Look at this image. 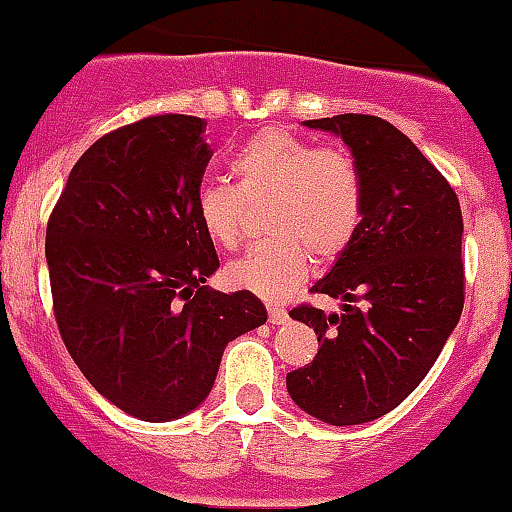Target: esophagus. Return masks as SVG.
I'll return each mask as SVG.
<instances>
[{
	"label": "esophagus",
	"mask_w": 512,
	"mask_h": 512,
	"mask_svg": "<svg viewBox=\"0 0 512 512\" xmlns=\"http://www.w3.org/2000/svg\"><path fill=\"white\" fill-rule=\"evenodd\" d=\"M268 321L273 326H283L288 321V311H283V308H268Z\"/></svg>",
	"instance_id": "1"
}]
</instances>
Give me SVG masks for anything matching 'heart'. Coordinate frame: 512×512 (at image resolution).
<instances>
[{
    "label": "heart",
    "mask_w": 512,
    "mask_h": 512,
    "mask_svg": "<svg viewBox=\"0 0 512 512\" xmlns=\"http://www.w3.org/2000/svg\"><path fill=\"white\" fill-rule=\"evenodd\" d=\"M236 186H199L196 219L221 249H236L249 206L268 204L263 244L226 266V281L266 301L291 296L316 263L338 261L356 241L366 211L361 164L341 146H318L286 129H261L231 156Z\"/></svg>",
    "instance_id": "b5f03b06"
}]
</instances>
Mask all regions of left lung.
I'll use <instances>...</instances> for the list:
<instances>
[{
	"label": "left lung",
	"instance_id": "8db88e82",
	"mask_svg": "<svg viewBox=\"0 0 512 512\" xmlns=\"http://www.w3.org/2000/svg\"><path fill=\"white\" fill-rule=\"evenodd\" d=\"M348 144L366 181L356 241L311 293L341 298L343 313L301 303L318 353L286 376L298 408L331 426L376 421L428 376L465 301L458 196L403 131L371 114L303 121Z\"/></svg>",
	"mask_w": 512,
	"mask_h": 512
}]
</instances>
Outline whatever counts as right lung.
<instances>
[{
	"instance_id": "1",
	"label": "right lung",
	"mask_w": 512,
	"mask_h": 512,
	"mask_svg": "<svg viewBox=\"0 0 512 512\" xmlns=\"http://www.w3.org/2000/svg\"><path fill=\"white\" fill-rule=\"evenodd\" d=\"M206 121L156 114L96 139L47 224L54 318L86 381L149 423L194 411L229 341L266 323L251 291L204 286L219 268L194 199Z\"/></svg>"
}]
</instances>
